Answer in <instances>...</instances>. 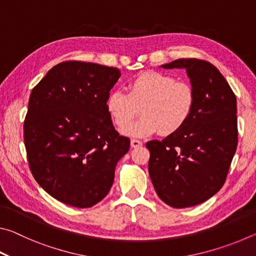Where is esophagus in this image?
I'll use <instances>...</instances> for the list:
<instances>
[{
  "label": "esophagus",
  "instance_id": "1",
  "mask_svg": "<svg viewBox=\"0 0 256 256\" xmlns=\"http://www.w3.org/2000/svg\"><path fill=\"white\" fill-rule=\"evenodd\" d=\"M142 146V142L138 141V140H136V138H133V140H131V146L132 148H138V146Z\"/></svg>",
  "mask_w": 256,
  "mask_h": 256
}]
</instances>
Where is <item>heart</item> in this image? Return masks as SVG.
<instances>
[{
    "mask_svg": "<svg viewBox=\"0 0 256 256\" xmlns=\"http://www.w3.org/2000/svg\"><path fill=\"white\" fill-rule=\"evenodd\" d=\"M196 107V92L188 82L162 72H144L128 84V92L114 90L106 108L116 126L122 128L137 112L142 118L122 128L124 136L144 138L160 132L172 136L188 123Z\"/></svg>",
    "mask_w": 256,
    "mask_h": 256,
    "instance_id": "heart-1",
    "label": "heart"
}]
</instances>
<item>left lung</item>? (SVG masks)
<instances>
[{
    "label": "left lung",
    "mask_w": 256,
    "mask_h": 256,
    "mask_svg": "<svg viewBox=\"0 0 256 256\" xmlns=\"http://www.w3.org/2000/svg\"><path fill=\"white\" fill-rule=\"evenodd\" d=\"M162 68H185L196 107L178 132L146 142L149 175L166 204L188 208L214 196L226 180L238 141L236 96L206 60L180 58Z\"/></svg>",
    "instance_id": "1"
}]
</instances>
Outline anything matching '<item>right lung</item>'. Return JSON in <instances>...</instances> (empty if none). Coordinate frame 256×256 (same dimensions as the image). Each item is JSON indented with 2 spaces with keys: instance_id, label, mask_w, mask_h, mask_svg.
<instances>
[{
  "instance_id": "1",
  "label": "right lung",
  "mask_w": 256,
  "mask_h": 256,
  "mask_svg": "<svg viewBox=\"0 0 256 256\" xmlns=\"http://www.w3.org/2000/svg\"><path fill=\"white\" fill-rule=\"evenodd\" d=\"M118 68L66 60L52 68L29 97L24 138L34 180L66 204L90 208L105 198L130 149L106 102Z\"/></svg>"
}]
</instances>
